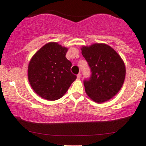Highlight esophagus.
Instances as JSON below:
<instances>
[{
	"label": "esophagus",
	"mask_w": 146,
	"mask_h": 146,
	"mask_svg": "<svg viewBox=\"0 0 146 146\" xmlns=\"http://www.w3.org/2000/svg\"><path fill=\"white\" fill-rule=\"evenodd\" d=\"M80 78H81V74L80 73H79V74L77 75V80H80Z\"/></svg>",
	"instance_id": "obj_1"
}]
</instances>
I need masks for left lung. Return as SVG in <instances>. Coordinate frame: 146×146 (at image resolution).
I'll list each match as a JSON object with an SVG mask.
<instances>
[{
  "label": "left lung",
  "instance_id": "left-lung-1",
  "mask_svg": "<svg viewBox=\"0 0 146 146\" xmlns=\"http://www.w3.org/2000/svg\"><path fill=\"white\" fill-rule=\"evenodd\" d=\"M91 70L84 80L87 94L94 101L103 103L113 98L124 83L125 66L119 55L109 45L96 43L81 48Z\"/></svg>",
  "mask_w": 146,
  "mask_h": 146
}]
</instances>
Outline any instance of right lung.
I'll return each mask as SVG.
<instances>
[{"label": "right lung", "mask_w": 146, "mask_h": 146, "mask_svg": "<svg viewBox=\"0 0 146 146\" xmlns=\"http://www.w3.org/2000/svg\"><path fill=\"white\" fill-rule=\"evenodd\" d=\"M67 50L57 42H49L41 47L29 62L30 85L43 99H60L77 78L70 72L72 64L66 58Z\"/></svg>", "instance_id": "right-lung-1"}]
</instances>
